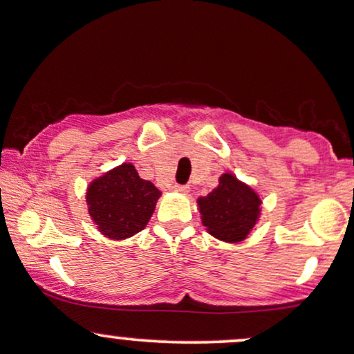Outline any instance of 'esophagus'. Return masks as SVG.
Listing matches in <instances>:
<instances>
[{
    "label": "esophagus",
    "mask_w": 354,
    "mask_h": 354,
    "mask_svg": "<svg viewBox=\"0 0 354 354\" xmlns=\"http://www.w3.org/2000/svg\"><path fill=\"white\" fill-rule=\"evenodd\" d=\"M174 190L180 192V194H189L190 187L189 185H174Z\"/></svg>",
    "instance_id": "obj_1"
}]
</instances>
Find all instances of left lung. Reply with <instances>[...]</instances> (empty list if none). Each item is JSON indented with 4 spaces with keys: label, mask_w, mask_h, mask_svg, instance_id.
Returning a JSON list of instances; mask_svg holds the SVG:
<instances>
[{
    "label": "left lung",
    "mask_w": 354,
    "mask_h": 354,
    "mask_svg": "<svg viewBox=\"0 0 354 354\" xmlns=\"http://www.w3.org/2000/svg\"><path fill=\"white\" fill-rule=\"evenodd\" d=\"M261 200L233 174H223L220 185L198 198L202 221L208 233L228 243L243 241L259 216Z\"/></svg>",
    "instance_id": "obj_1"
}]
</instances>
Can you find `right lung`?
<instances>
[{
	"label": "right lung",
	"instance_id": "1",
	"mask_svg": "<svg viewBox=\"0 0 354 354\" xmlns=\"http://www.w3.org/2000/svg\"><path fill=\"white\" fill-rule=\"evenodd\" d=\"M159 197L160 192L142 180L133 164H123L91 182L86 203L104 236L124 239L144 230Z\"/></svg>",
	"mask_w": 354,
	"mask_h": 354
}]
</instances>
